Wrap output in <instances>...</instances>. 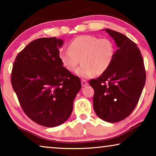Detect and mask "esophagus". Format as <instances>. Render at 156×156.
I'll return each instance as SVG.
<instances>
[{
	"label": "esophagus",
	"mask_w": 156,
	"mask_h": 156,
	"mask_svg": "<svg viewBox=\"0 0 156 156\" xmlns=\"http://www.w3.org/2000/svg\"><path fill=\"white\" fill-rule=\"evenodd\" d=\"M81 84H82V86H83V87H85L86 85H87L88 83L85 80H83H83H81Z\"/></svg>",
	"instance_id": "esophagus-1"
}]
</instances>
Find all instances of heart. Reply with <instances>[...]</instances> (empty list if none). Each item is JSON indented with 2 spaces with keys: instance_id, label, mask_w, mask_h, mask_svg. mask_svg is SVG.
<instances>
[{
  "instance_id": "heart-1",
  "label": "heart",
  "mask_w": 156,
  "mask_h": 156,
  "mask_svg": "<svg viewBox=\"0 0 156 156\" xmlns=\"http://www.w3.org/2000/svg\"><path fill=\"white\" fill-rule=\"evenodd\" d=\"M115 54V44L109 38L91 35L75 38L69 44V49H62L59 58L62 65L71 72L76 70L79 77L87 78L106 72Z\"/></svg>"
}]
</instances>
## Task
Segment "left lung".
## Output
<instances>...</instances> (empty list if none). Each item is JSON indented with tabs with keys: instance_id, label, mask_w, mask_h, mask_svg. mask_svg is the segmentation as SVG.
<instances>
[{
	"instance_id": "obj_1",
	"label": "left lung",
	"mask_w": 156,
	"mask_h": 156,
	"mask_svg": "<svg viewBox=\"0 0 156 156\" xmlns=\"http://www.w3.org/2000/svg\"><path fill=\"white\" fill-rule=\"evenodd\" d=\"M105 31L117 45L106 72L89 84L94 89V109L100 119L118 122L135 109L146 81L144 61L136 44L124 34L109 29Z\"/></svg>"
}]
</instances>
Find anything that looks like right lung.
<instances>
[{
  "label": "right lung",
  "mask_w": 156,
  "mask_h": 156,
  "mask_svg": "<svg viewBox=\"0 0 156 156\" xmlns=\"http://www.w3.org/2000/svg\"><path fill=\"white\" fill-rule=\"evenodd\" d=\"M62 39L41 38L29 43L13 65L12 84L31 120L46 127L64 123L72 114L80 80L62 66Z\"/></svg>",
  "instance_id": "obj_1"
}]
</instances>
